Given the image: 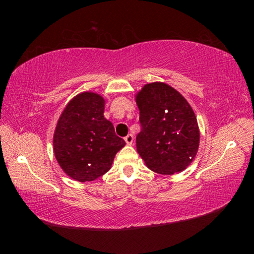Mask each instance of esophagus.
<instances>
[{
  "mask_svg": "<svg viewBox=\"0 0 254 254\" xmlns=\"http://www.w3.org/2000/svg\"><path fill=\"white\" fill-rule=\"evenodd\" d=\"M133 139H134V137H133L132 134H127L126 137H124V140H126L127 144H132L133 143Z\"/></svg>",
  "mask_w": 254,
  "mask_h": 254,
  "instance_id": "34e87169",
  "label": "esophagus"
}]
</instances>
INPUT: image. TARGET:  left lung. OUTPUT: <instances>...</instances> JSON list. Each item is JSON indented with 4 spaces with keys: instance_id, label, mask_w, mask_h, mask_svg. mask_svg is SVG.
<instances>
[{
    "instance_id": "obj_1",
    "label": "left lung",
    "mask_w": 254,
    "mask_h": 254,
    "mask_svg": "<svg viewBox=\"0 0 254 254\" xmlns=\"http://www.w3.org/2000/svg\"><path fill=\"white\" fill-rule=\"evenodd\" d=\"M141 132L136 150L149 169L180 173L195 158L199 130L195 113L179 92L165 83L143 86L136 95Z\"/></svg>"
}]
</instances>
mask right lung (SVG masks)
<instances>
[{
  "instance_id": "obj_1",
  "label": "right lung",
  "mask_w": 254,
  "mask_h": 254,
  "mask_svg": "<svg viewBox=\"0 0 254 254\" xmlns=\"http://www.w3.org/2000/svg\"><path fill=\"white\" fill-rule=\"evenodd\" d=\"M104 98L98 94L80 93L68 103L58 120L55 157L77 182H92L107 173L115 154L126 145L104 118Z\"/></svg>"
}]
</instances>
